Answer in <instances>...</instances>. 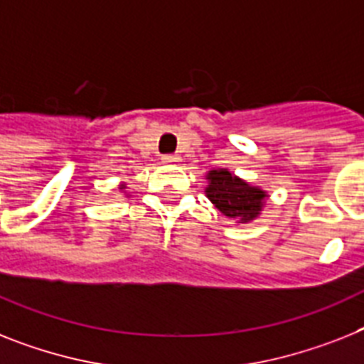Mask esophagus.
I'll return each instance as SVG.
<instances>
[{"label": "esophagus", "mask_w": 364, "mask_h": 364, "mask_svg": "<svg viewBox=\"0 0 364 364\" xmlns=\"http://www.w3.org/2000/svg\"><path fill=\"white\" fill-rule=\"evenodd\" d=\"M161 160H164V164H176L178 158H176V156H164Z\"/></svg>", "instance_id": "esophagus-1"}]
</instances>
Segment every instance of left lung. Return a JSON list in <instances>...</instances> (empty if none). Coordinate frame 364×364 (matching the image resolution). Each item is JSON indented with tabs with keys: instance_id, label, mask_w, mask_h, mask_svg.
I'll list each match as a JSON object with an SVG mask.
<instances>
[{
	"instance_id": "1",
	"label": "left lung",
	"mask_w": 364,
	"mask_h": 364,
	"mask_svg": "<svg viewBox=\"0 0 364 364\" xmlns=\"http://www.w3.org/2000/svg\"><path fill=\"white\" fill-rule=\"evenodd\" d=\"M208 186L204 193L215 208L236 225H249L260 218L269 195L260 186L249 184L229 169H212L206 173Z\"/></svg>"
}]
</instances>
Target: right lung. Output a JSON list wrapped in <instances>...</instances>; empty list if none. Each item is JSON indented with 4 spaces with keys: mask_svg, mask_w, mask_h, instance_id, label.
<instances>
[{
    "mask_svg": "<svg viewBox=\"0 0 364 364\" xmlns=\"http://www.w3.org/2000/svg\"><path fill=\"white\" fill-rule=\"evenodd\" d=\"M119 189H121V191H124V189H126L124 182H121V184H119Z\"/></svg>",
    "mask_w": 364,
    "mask_h": 364,
    "instance_id": "right-lung-1",
    "label": "right lung"
}]
</instances>
